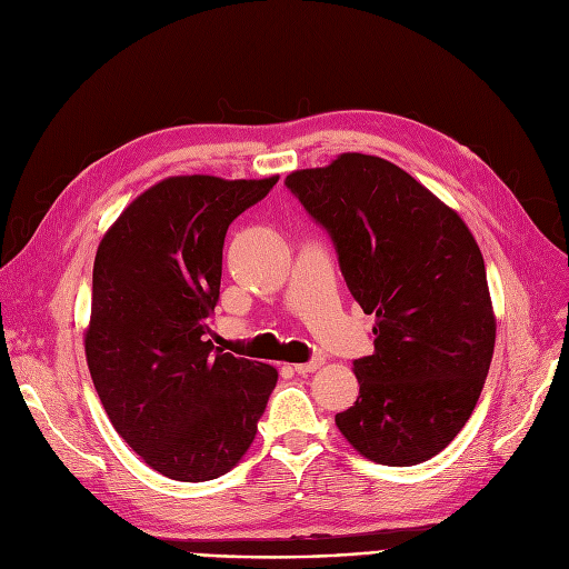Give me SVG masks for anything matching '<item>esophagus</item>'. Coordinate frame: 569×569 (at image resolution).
<instances>
[{
  "label": "esophagus",
  "mask_w": 569,
  "mask_h": 569,
  "mask_svg": "<svg viewBox=\"0 0 569 569\" xmlns=\"http://www.w3.org/2000/svg\"><path fill=\"white\" fill-rule=\"evenodd\" d=\"M321 366H323V359H311V361H307V363H298V366H296V372H298V375H307V372L319 370Z\"/></svg>",
  "instance_id": "esophagus-1"
}]
</instances>
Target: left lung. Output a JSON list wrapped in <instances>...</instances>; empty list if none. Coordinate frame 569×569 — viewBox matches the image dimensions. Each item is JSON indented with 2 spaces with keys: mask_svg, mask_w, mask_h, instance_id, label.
<instances>
[{
  "mask_svg": "<svg viewBox=\"0 0 569 569\" xmlns=\"http://www.w3.org/2000/svg\"><path fill=\"white\" fill-rule=\"evenodd\" d=\"M338 252L375 351L353 361L356 403L335 425L363 457L412 467L467 425L495 351L480 248L452 208L403 168L342 154L286 178Z\"/></svg>",
  "mask_w": 569,
  "mask_h": 569,
  "instance_id": "8db88e82",
  "label": "left lung"
}]
</instances>
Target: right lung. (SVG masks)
Segmentation results:
<instances>
[{
    "label": "right lung",
    "mask_w": 569,
    "mask_h": 569,
    "mask_svg": "<svg viewBox=\"0 0 569 569\" xmlns=\"http://www.w3.org/2000/svg\"><path fill=\"white\" fill-rule=\"evenodd\" d=\"M178 176L98 246L87 361L117 433L154 471L201 482L250 448L279 372L208 340L229 224L277 184Z\"/></svg>",
    "instance_id": "1"
}]
</instances>
